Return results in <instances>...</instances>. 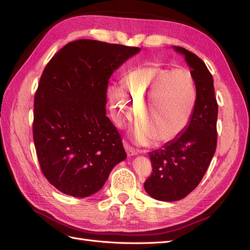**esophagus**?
Returning a JSON list of instances; mask_svg holds the SVG:
<instances>
[{
	"label": "esophagus",
	"mask_w": 250,
	"mask_h": 250,
	"mask_svg": "<svg viewBox=\"0 0 250 250\" xmlns=\"http://www.w3.org/2000/svg\"><path fill=\"white\" fill-rule=\"evenodd\" d=\"M124 148H125V150H126V153H127V155L128 156H134V155H137V151H135L134 149H132L129 145H128L127 143H125L124 142Z\"/></svg>",
	"instance_id": "obj_1"
}]
</instances>
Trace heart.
<instances>
[{
    "label": "heart",
    "mask_w": 250,
    "mask_h": 250,
    "mask_svg": "<svg viewBox=\"0 0 250 250\" xmlns=\"http://www.w3.org/2000/svg\"><path fill=\"white\" fill-rule=\"evenodd\" d=\"M112 118L124 127L137 113L141 122L133 129L134 141L147 145L167 144L184 132L196 103V85L187 69L173 70L160 63L138 67L123 78V86L107 89Z\"/></svg>",
    "instance_id": "heart-1"
}]
</instances>
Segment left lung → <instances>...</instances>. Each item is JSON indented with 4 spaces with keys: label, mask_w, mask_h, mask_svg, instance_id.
Wrapping results in <instances>:
<instances>
[{
    "label": "left lung",
    "mask_w": 250,
    "mask_h": 250,
    "mask_svg": "<svg viewBox=\"0 0 250 250\" xmlns=\"http://www.w3.org/2000/svg\"><path fill=\"white\" fill-rule=\"evenodd\" d=\"M185 60L194 77L196 103L192 118L177 139L149 152L152 174L144 188L161 201L185 198L199 185L217 146L218 104L213 76L202 60L181 47L172 46Z\"/></svg>",
    "instance_id": "1"
}]
</instances>
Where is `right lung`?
<instances>
[{
	"instance_id": "1",
	"label": "right lung",
	"mask_w": 250,
	"mask_h": 250,
	"mask_svg": "<svg viewBox=\"0 0 250 250\" xmlns=\"http://www.w3.org/2000/svg\"><path fill=\"white\" fill-rule=\"evenodd\" d=\"M140 51L79 40L44 67L34 98L33 140L43 175L58 191L88 197L127 157L106 116V90L113 72Z\"/></svg>"
}]
</instances>
